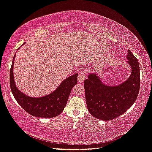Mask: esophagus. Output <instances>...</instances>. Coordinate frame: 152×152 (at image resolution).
<instances>
[{
  "label": "esophagus",
  "instance_id": "1",
  "mask_svg": "<svg viewBox=\"0 0 152 152\" xmlns=\"http://www.w3.org/2000/svg\"><path fill=\"white\" fill-rule=\"evenodd\" d=\"M86 78V74L84 72H80V73L78 74V83H83L84 82V80H85Z\"/></svg>",
  "mask_w": 152,
  "mask_h": 152
}]
</instances>
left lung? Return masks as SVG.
I'll return each mask as SVG.
<instances>
[{
    "instance_id": "obj_1",
    "label": "left lung",
    "mask_w": 152,
    "mask_h": 152,
    "mask_svg": "<svg viewBox=\"0 0 152 152\" xmlns=\"http://www.w3.org/2000/svg\"><path fill=\"white\" fill-rule=\"evenodd\" d=\"M131 73L126 80L118 85H107L97 72H91L84 83L86 102L90 114L96 118L111 120L132 106L140 88L139 62L130 50L126 56Z\"/></svg>"
}]
</instances>
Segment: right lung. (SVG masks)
I'll return each mask as SVG.
<instances>
[{
    "label": "right lung",
    "mask_w": 152,
    "mask_h": 152,
    "mask_svg": "<svg viewBox=\"0 0 152 152\" xmlns=\"http://www.w3.org/2000/svg\"><path fill=\"white\" fill-rule=\"evenodd\" d=\"M15 55L13 57L10 70V86L17 102L28 114L34 116L50 118L59 115L66 107L72 88L77 84L78 74L64 79L58 87L47 95L39 97H31L21 91L15 84L13 75Z\"/></svg>",
    "instance_id": "1"
}]
</instances>
